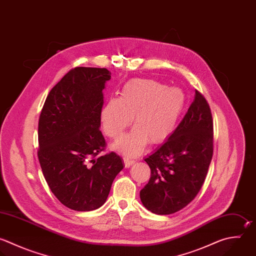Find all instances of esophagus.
<instances>
[{"label": "esophagus", "instance_id": "1", "mask_svg": "<svg viewBox=\"0 0 256 256\" xmlns=\"http://www.w3.org/2000/svg\"><path fill=\"white\" fill-rule=\"evenodd\" d=\"M123 160H124V164H125V167H126V168H129V167L135 162L134 159H131V158L127 157V156H125V157L123 158Z\"/></svg>", "mask_w": 256, "mask_h": 256}]
</instances>
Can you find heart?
<instances>
[{"label":"heart","mask_w":256,"mask_h":256,"mask_svg":"<svg viewBox=\"0 0 256 256\" xmlns=\"http://www.w3.org/2000/svg\"><path fill=\"white\" fill-rule=\"evenodd\" d=\"M185 104L179 88H168L154 80L134 79L127 82L119 99H110L101 113L105 133L112 139L122 136L131 124L135 127L115 144V149L129 157L140 154L147 142L157 144L174 130Z\"/></svg>","instance_id":"1"}]
</instances>
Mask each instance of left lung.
<instances>
[{"label": "left lung", "instance_id": "8db88e82", "mask_svg": "<svg viewBox=\"0 0 256 256\" xmlns=\"http://www.w3.org/2000/svg\"><path fill=\"white\" fill-rule=\"evenodd\" d=\"M212 155V114L206 99L196 90L174 132L144 159L151 176L140 191L143 205L159 215L172 214L187 206L205 181Z\"/></svg>", "mask_w": 256, "mask_h": 256}]
</instances>
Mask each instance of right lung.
<instances>
[{"mask_svg":"<svg viewBox=\"0 0 256 256\" xmlns=\"http://www.w3.org/2000/svg\"><path fill=\"white\" fill-rule=\"evenodd\" d=\"M106 68L71 69L48 94L39 118L38 158L57 199L76 211L101 207L123 169L99 129Z\"/></svg>","mask_w":256,"mask_h":256,"instance_id":"obj_1","label":"right lung"}]
</instances>
